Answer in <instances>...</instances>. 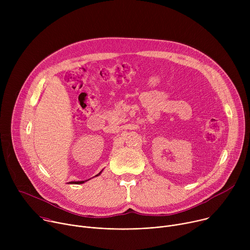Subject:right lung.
I'll return each mask as SVG.
<instances>
[{"mask_svg": "<svg viewBox=\"0 0 250 250\" xmlns=\"http://www.w3.org/2000/svg\"><path fill=\"white\" fill-rule=\"evenodd\" d=\"M101 174V172L98 174V175H100ZM98 175H96V176H98ZM85 181H87V180H85ZM85 181H77V182H71V184H83V183H85Z\"/></svg>", "mask_w": 250, "mask_h": 250, "instance_id": "right-lung-1", "label": "right lung"}]
</instances>
